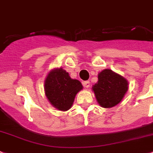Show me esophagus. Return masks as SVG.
<instances>
[{"label":"esophagus","instance_id":"34e87169","mask_svg":"<svg viewBox=\"0 0 153 153\" xmlns=\"http://www.w3.org/2000/svg\"><path fill=\"white\" fill-rule=\"evenodd\" d=\"M83 85L84 87H87V88H88V87H90V81H88V80H87V81H84L83 83Z\"/></svg>","mask_w":153,"mask_h":153}]
</instances>
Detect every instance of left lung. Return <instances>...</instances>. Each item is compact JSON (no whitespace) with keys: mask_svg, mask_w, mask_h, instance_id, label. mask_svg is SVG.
<instances>
[{"mask_svg":"<svg viewBox=\"0 0 153 153\" xmlns=\"http://www.w3.org/2000/svg\"><path fill=\"white\" fill-rule=\"evenodd\" d=\"M128 89L127 79L109 69L99 73L98 81L92 87L100 106L105 108H112L119 104Z\"/></svg>","mask_w":153,"mask_h":153,"instance_id":"1","label":"left lung"}]
</instances>
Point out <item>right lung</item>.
Segmentation results:
<instances>
[{
    "label": "right lung",
    "instance_id": "add662e5",
    "mask_svg": "<svg viewBox=\"0 0 153 153\" xmlns=\"http://www.w3.org/2000/svg\"><path fill=\"white\" fill-rule=\"evenodd\" d=\"M45 96L49 103L59 111L69 110L79 91L83 89L78 79H72L62 68L52 70L45 80Z\"/></svg>",
    "mask_w": 153,
    "mask_h": 153
}]
</instances>
